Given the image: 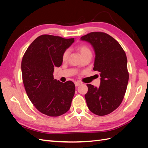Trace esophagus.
<instances>
[{
	"label": "esophagus",
	"instance_id": "obj_1",
	"mask_svg": "<svg viewBox=\"0 0 148 148\" xmlns=\"http://www.w3.org/2000/svg\"><path fill=\"white\" fill-rule=\"evenodd\" d=\"M80 84H81V83H79L78 82H77L75 83V86H78L79 85H80Z\"/></svg>",
	"mask_w": 148,
	"mask_h": 148
}]
</instances>
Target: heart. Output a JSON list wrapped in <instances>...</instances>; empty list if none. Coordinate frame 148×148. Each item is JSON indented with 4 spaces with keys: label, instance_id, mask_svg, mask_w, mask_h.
I'll return each mask as SVG.
<instances>
[{
    "label": "heart",
    "instance_id": "1",
    "mask_svg": "<svg viewBox=\"0 0 148 148\" xmlns=\"http://www.w3.org/2000/svg\"><path fill=\"white\" fill-rule=\"evenodd\" d=\"M77 49L79 51V52L81 53L82 56L83 57L85 55H86L88 53H91V49L88 46H87L86 44H79L77 46ZM70 49H66L64 51V52L62 53V59L63 61H66L69 57L70 55Z\"/></svg>",
    "mask_w": 148,
    "mask_h": 148
}]
</instances>
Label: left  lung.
<instances>
[{"label": "left lung", "mask_w": 148, "mask_h": 148, "mask_svg": "<svg viewBox=\"0 0 148 148\" xmlns=\"http://www.w3.org/2000/svg\"><path fill=\"white\" fill-rule=\"evenodd\" d=\"M91 43L96 57L93 70L100 72L101 84L96 88L87 84V106L93 114H109L122 103L127 90L129 73L126 53L120 44L109 34L91 32L81 38Z\"/></svg>", "instance_id": "obj_1"}]
</instances>
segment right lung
<instances>
[{
    "mask_svg": "<svg viewBox=\"0 0 148 148\" xmlns=\"http://www.w3.org/2000/svg\"><path fill=\"white\" fill-rule=\"evenodd\" d=\"M73 42L74 38L39 36L22 59V79L26 94L40 112L50 117L66 113L75 95L73 82L62 83L53 75L55 67L62 64V53Z\"/></svg>",
    "mask_w": 148,
    "mask_h": 148,
    "instance_id": "add662e5",
    "label": "right lung"
}]
</instances>
